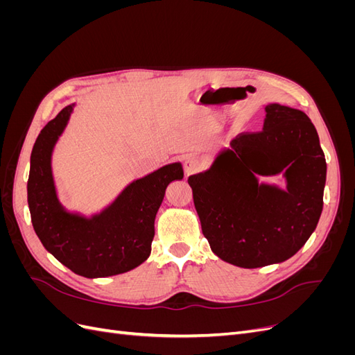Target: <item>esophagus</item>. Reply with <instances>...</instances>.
I'll use <instances>...</instances> for the list:
<instances>
[{
    "instance_id": "obj_1",
    "label": "esophagus",
    "mask_w": 355,
    "mask_h": 355,
    "mask_svg": "<svg viewBox=\"0 0 355 355\" xmlns=\"http://www.w3.org/2000/svg\"><path fill=\"white\" fill-rule=\"evenodd\" d=\"M184 168H185V175H187V176L194 175V173H197V171H200V168H201V161H200L197 157H188V158L185 159Z\"/></svg>"
}]
</instances>
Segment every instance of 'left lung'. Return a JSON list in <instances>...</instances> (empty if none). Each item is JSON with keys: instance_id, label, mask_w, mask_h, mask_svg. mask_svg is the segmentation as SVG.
I'll return each instance as SVG.
<instances>
[{"instance_id": "1", "label": "left lung", "mask_w": 355, "mask_h": 355, "mask_svg": "<svg viewBox=\"0 0 355 355\" xmlns=\"http://www.w3.org/2000/svg\"><path fill=\"white\" fill-rule=\"evenodd\" d=\"M261 132L235 137L207 170L188 178L204 237L240 268L282 263L314 232L323 210L326 158L302 111L265 106ZM283 174L286 188L261 182Z\"/></svg>"}]
</instances>
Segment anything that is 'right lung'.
<instances>
[{
  "instance_id": "add662e5",
  "label": "right lung",
  "mask_w": 355,
  "mask_h": 355,
  "mask_svg": "<svg viewBox=\"0 0 355 355\" xmlns=\"http://www.w3.org/2000/svg\"><path fill=\"white\" fill-rule=\"evenodd\" d=\"M68 105L38 135L31 154L28 204L40 241L75 274L87 278L135 270L151 254L154 222L170 182L182 180L184 168L171 163L128 184L102 211L85 216L60 202L51 155L69 123Z\"/></svg>"
}]
</instances>
